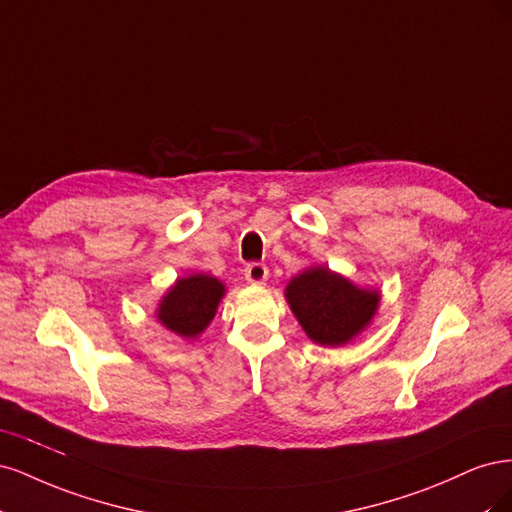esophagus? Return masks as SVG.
Returning <instances> with one entry per match:
<instances>
[{"label":"esophagus","instance_id":"obj_1","mask_svg":"<svg viewBox=\"0 0 512 512\" xmlns=\"http://www.w3.org/2000/svg\"><path fill=\"white\" fill-rule=\"evenodd\" d=\"M269 277V269L267 265H262V262H250V265L245 267V280L250 284H265Z\"/></svg>","mask_w":512,"mask_h":512}]
</instances>
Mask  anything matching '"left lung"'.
I'll return each mask as SVG.
<instances>
[{
	"label": "left lung",
	"mask_w": 512,
	"mask_h": 512,
	"mask_svg": "<svg viewBox=\"0 0 512 512\" xmlns=\"http://www.w3.org/2000/svg\"><path fill=\"white\" fill-rule=\"evenodd\" d=\"M286 299L307 337L320 346H344L374 320L380 292L354 286L329 267H309L286 286Z\"/></svg>",
	"instance_id": "1"
}]
</instances>
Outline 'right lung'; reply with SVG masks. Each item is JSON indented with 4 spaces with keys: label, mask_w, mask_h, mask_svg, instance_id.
I'll return each mask as SVG.
<instances>
[{
    "label": "right lung",
    "mask_w": 512,
    "mask_h": 512,
    "mask_svg": "<svg viewBox=\"0 0 512 512\" xmlns=\"http://www.w3.org/2000/svg\"><path fill=\"white\" fill-rule=\"evenodd\" d=\"M224 294L226 286L218 277L205 273L181 277L162 297L156 316L168 331L194 339L209 327Z\"/></svg>",
    "instance_id": "right-lung-1"
}]
</instances>
